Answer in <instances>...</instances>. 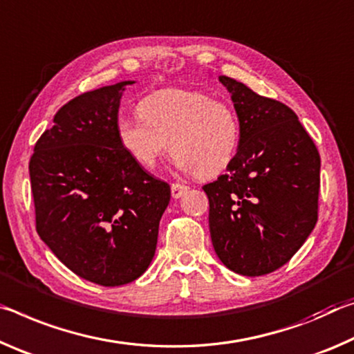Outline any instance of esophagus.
Returning a JSON list of instances; mask_svg holds the SVG:
<instances>
[{"label": "esophagus", "instance_id": "1", "mask_svg": "<svg viewBox=\"0 0 354 354\" xmlns=\"http://www.w3.org/2000/svg\"><path fill=\"white\" fill-rule=\"evenodd\" d=\"M189 189V187H187V185H182V183H172L171 187V194L174 199H178L182 198V196L187 193V191Z\"/></svg>", "mask_w": 354, "mask_h": 354}]
</instances>
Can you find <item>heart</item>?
Masks as SVG:
<instances>
[{
  "label": "heart",
  "mask_w": 354,
  "mask_h": 354,
  "mask_svg": "<svg viewBox=\"0 0 354 354\" xmlns=\"http://www.w3.org/2000/svg\"><path fill=\"white\" fill-rule=\"evenodd\" d=\"M138 115L141 120L120 119L115 130L122 149L146 169L172 149L183 172L213 178L227 169L239 152V114L229 102L205 92L156 91L139 102Z\"/></svg>",
  "instance_id": "1"
}]
</instances>
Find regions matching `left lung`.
Listing matches in <instances>:
<instances>
[{
    "label": "left lung",
    "instance_id": "obj_1",
    "mask_svg": "<svg viewBox=\"0 0 354 354\" xmlns=\"http://www.w3.org/2000/svg\"><path fill=\"white\" fill-rule=\"evenodd\" d=\"M241 125L235 160L208 196V225L219 260L243 276L286 265L318 219L320 153L298 115L240 81L219 77Z\"/></svg>",
    "mask_w": 354,
    "mask_h": 354
}]
</instances>
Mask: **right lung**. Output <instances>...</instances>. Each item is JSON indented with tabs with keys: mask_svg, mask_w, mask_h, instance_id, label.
Segmentation results:
<instances>
[{
	"mask_svg": "<svg viewBox=\"0 0 354 354\" xmlns=\"http://www.w3.org/2000/svg\"><path fill=\"white\" fill-rule=\"evenodd\" d=\"M131 83L67 102L30 160L39 236L68 270L103 287L133 282L149 268L171 199L169 185L118 139L120 92Z\"/></svg>",
	"mask_w": 354,
	"mask_h": 354,
	"instance_id": "right-lung-1",
	"label": "right lung"
}]
</instances>
